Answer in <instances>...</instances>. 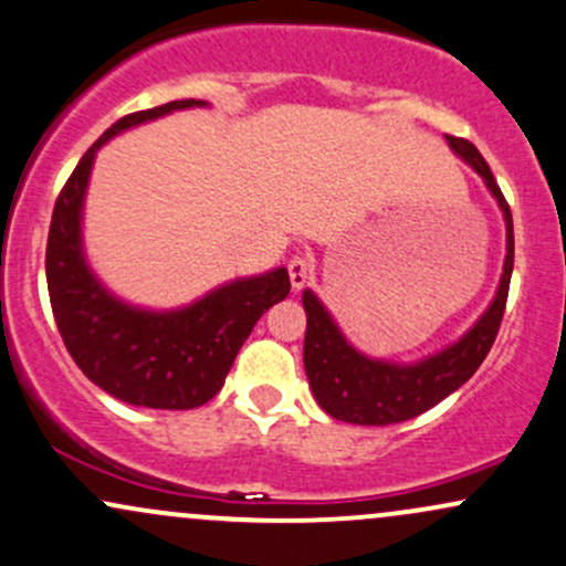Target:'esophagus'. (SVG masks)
<instances>
[{
    "label": "esophagus",
    "instance_id": "34e87169",
    "mask_svg": "<svg viewBox=\"0 0 566 566\" xmlns=\"http://www.w3.org/2000/svg\"><path fill=\"white\" fill-rule=\"evenodd\" d=\"M289 275H291V285H294L296 291L304 289V285H307L310 277H312V259L310 256H302V254L291 256Z\"/></svg>",
    "mask_w": 566,
    "mask_h": 566
}]
</instances>
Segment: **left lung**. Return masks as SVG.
Segmentation results:
<instances>
[{
	"label": "left lung",
	"mask_w": 566,
	"mask_h": 566,
	"mask_svg": "<svg viewBox=\"0 0 566 566\" xmlns=\"http://www.w3.org/2000/svg\"><path fill=\"white\" fill-rule=\"evenodd\" d=\"M450 148L480 175L497 206L506 217V264L497 285V294L480 323L469 331L453 347L416 365H391L381 360H368L357 349H352L331 315L317 302L312 291H304L302 304L307 312V334H304V370H307L312 395L321 408L336 421L360 423V427H389V423L408 421L427 413L444 397L453 395L458 387L476 374L490 347L495 344L506 312L511 270H514V219H511L509 201L497 188L493 171L482 153L463 137L448 135Z\"/></svg>",
	"instance_id": "8db88e82"
}]
</instances>
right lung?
<instances>
[{"label":"right lung","mask_w":566,"mask_h":566,"mask_svg":"<svg viewBox=\"0 0 566 566\" xmlns=\"http://www.w3.org/2000/svg\"><path fill=\"white\" fill-rule=\"evenodd\" d=\"M192 105L203 103L175 99L118 118L71 171L46 235V291L65 349L92 384L139 408L190 410L209 402L264 310L291 291L281 268L222 285L188 310L156 315L113 298L86 268L78 222L97 148L129 126Z\"/></svg>","instance_id":"right-lung-1"}]
</instances>
